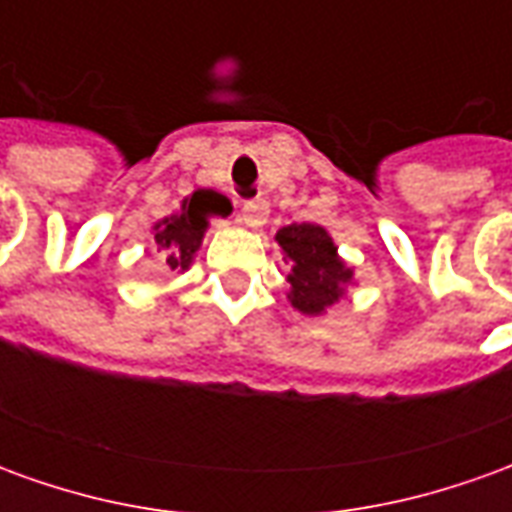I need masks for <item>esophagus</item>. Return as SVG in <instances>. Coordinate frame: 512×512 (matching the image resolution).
Here are the masks:
<instances>
[{"mask_svg": "<svg viewBox=\"0 0 512 512\" xmlns=\"http://www.w3.org/2000/svg\"><path fill=\"white\" fill-rule=\"evenodd\" d=\"M268 222V202L266 200H246L241 205V224L252 227V230H260L263 224Z\"/></svg>", "mask_w": 512, "mask_h": 512, "instance_id": "esophagus-1", "label": "esophagus"}]
</instances>
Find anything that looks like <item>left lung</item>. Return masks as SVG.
Masks as SVG:
<instances>
[{
    "instance_id": "obj_1",
    "label": "left lung",
    "mask_w": 512,
    "mask_h": 512,
    "mask_svg": "<svg viewBox=\"0 0 512 512\" xmlns=\"http://www.w3.org/2000/svg\"><path fill=\"white\" fill-rule=\"evenodd\" d=\"M277 244L288 257L290 268L288 299L293 310L304 315H323L345 296V288L354 282V268L345 266L337 255L332 235L321 224H288L277 233Z\"/></svg>"
}]
</instances>
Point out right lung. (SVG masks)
<instances>
[{
	"instance_id": "right-lung-1",
	"label": "right lung",
	"mask_w": 512,
	"mask_h": 512,
	"mask_svg": "<svg viewBox=\"0 0 512 512\" xmlns=\"http://www.w3.org/2000/svg\"><path fill=\"white\" fill-rule=\"evenodd\" d=\"M233 205L230 200L213 189H197L183 200L178 213L153 227L158 252H164V260L172 271H186L194 263V255L202 244V235L208 230L211 216H230Z\"/></svg>"
}]
</instances>
